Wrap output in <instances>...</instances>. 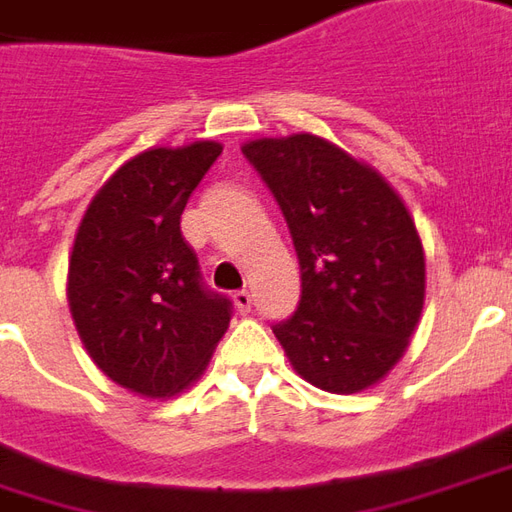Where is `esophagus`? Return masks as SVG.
Instances as JSON below:
<instances>
[{
    "mask_svg": "<svg viewBox=\"0 0 512 512\" xmlns=\"http://www.w3.org/2000/svg\"><path fill=\"white\" fill-rule=\"evenodd\" d=\"M231 298H234L236 312H239V315H248L250 306H253V298H250V292L248 290H236Z\"/></svg>",
    "mask_w": 512,
    "mask_h": 512,
    "instance_id": "34e87169",
    "label": "esophagus"
}]
</instances>
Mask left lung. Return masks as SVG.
I'll list each match as a JSON object with an SVG mask.
<instances>
[{
  "mask_svg": "<svg viewBox=\"0 0 512 512\" xmlns=\"http://www.w3.org/2000/svg\"><path fill=\"white\" fill-rule=\"evenodd\" d=\"M242 153L284 211L301 262V303L273 326L290 365L337 396L379 384L424 309V245L404 200L315 133L262 136Z\"/></svg>",
  "mask_w": 512,
  "mask_h": 512,
  "instance_id": "left-lung-1",
  "label": "left lung"
}]
</instances>
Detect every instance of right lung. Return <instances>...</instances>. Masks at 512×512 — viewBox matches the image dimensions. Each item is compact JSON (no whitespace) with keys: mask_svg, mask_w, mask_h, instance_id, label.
Returning a JSON list of instances; mask_svg holds the SVG:
<instances>
[{"mask_svg":"<svg viewBox=\"0 0 512 512\" xmlns=\"http://www.w3.org/2000/svg\"><path fill=\"white\" fill-rule=\"evenodd\" d=\"M220 142L150 147L91 197L69 256L66 298L94 365L142 398L183 393L231 323V301L203 287L181 234L186 200Z\"/></svg>","mask_w":512,"mask_h":512,"instance_id":"obj_1","label":"right lung"}]
</instances>
